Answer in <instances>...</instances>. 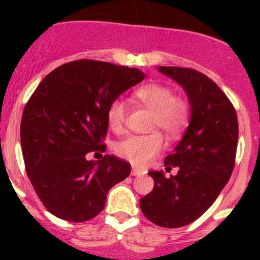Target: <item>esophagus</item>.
Instances as JSON below:
<instances>
[{
  "label": "esophagus",
  "instance_id": "1",
  "mask_svg": "<svg viewBox=\"0 0 260 260\" xmlns=\"http://www.w3.org/2000/svg\"><path fill=\"white\" fill-rule=\"evenodd\" d=\"M144 173H146V171L140 170V169H138V167H132V171H131V174H132L134 177H138V175H143Z\"/></svg>",
  "mask_w": 260,
  "mask_h": 260
}]
</instances>
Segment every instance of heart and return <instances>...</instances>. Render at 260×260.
Masks as SVG:
<instances>
[{"instance_id": "1", "label": "heart", "mask_w": 260, "mask_h": 260, "mask_svg": "<svg viewBox=\"0 0 260 260\" xmlns=\"http://www.w3.org/2000/svg\"><path fill=\"white\" fill-rule=\"evenodd\" d=\"M135 97L152 112L151 131L162 129L169 138H175L189 121L190 108L185 98L174 94L170 86L160 83H148L135 91ZM128 105L121 98L112 101L108 108V124L114 132L124 129ZM165 142L162 135L152 132L148 135H134L117 143L116 152L134 166L144 167L162 152Z\"/></svg>"}]
</instances>
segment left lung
<instances>
[{"label":"left lung","mask_w":260,"mask_h":260,"mask_svg":"<svg viewBox=\"0 0 260 260\" xmlns=\"http://www.w3.org/2000/svg\"><path fill=\"white\" fill-rule=\"evenodd\" d=\"M185 89L190 122L183 138L165 159L167 171H150L154 189L140 198V209L151 222L165 228L185 226L201 217L216 201L234 171L239 124L234 105L205 74L183 67H159Z\"/></svg>","instance_id":"obj_1"}]
</instances>
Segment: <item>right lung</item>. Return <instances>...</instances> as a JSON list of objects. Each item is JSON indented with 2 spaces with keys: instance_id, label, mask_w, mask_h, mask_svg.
I'll use <instances>...</instances> for the list:
<instances>
[{
  "instance_id": "add662e5",
  "label": "right lung",
  "mask_w": 260,
  "mask_h": 260,
  "mask_svg": "<svg viewBox=\"0 0 260 260\" xmlns=\"http://www.w3.org/2000/svg\"><path fill=\"white\" fill-rule=\"evenodd\" d=\"M139 69L79 59L51 71L22 112L21 148L25 170L47 210L66 221L95 217L112 186L131 174L114 155L89 160L105 151L108 108L120 94L144 79Z\"/></svg>"
}]
</instances>
